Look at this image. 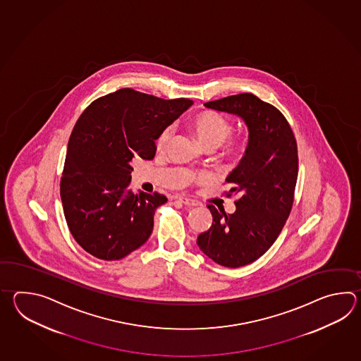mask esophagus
Wrapping results in <instances>:
<instances>
[{
  "label": "esophagus",
  "mask_w": 361,
  "mask_h": 361,
  "mask_svg": "<svg viewBox=\"0 0 361 361\" xmlns=\"http://www.w3.org/2000/svg\"><path fill=\"white\" fill-rule=\"evenodd\" d=\"M178 200H179L182 204H184V205H187V207H197V205H200V202H197V201L187 199V197H179Z\"/></svg>",
  "instance_id": "obj_1"
}]
</instances>
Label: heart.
Masks as SVG:
<instances>
[{
	"label": "heart",
	"mask_w": 361,
	"mask_h": 361,
	"mask_svg": "<svg viewBox=\"0 0 361 361\" xmlns=\"http://www.w3.org/2000/svg\"><path fill=\"white\" fill-rule=\"evenodd\" d=\"M188 126L196 134L200 143L205 148H218L226 143V154L231 160H240L244 157L247 148L246 138L230 139L235 130V123L222 114L207 109L196 115L191 116L188 120ZM173 134V128L168 126L159 134L156 145L159 148L168 146ZM201 178L205 176H200Z\"/></svg>",
	"instance_id": "1"
}]
</instances>
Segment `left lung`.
<instances>
[{
	"instance_id": "8db88e82",
	"label": "left lung",
	"mask_w": 361,
	"mask_h": 361,
	"mask_svg": "<svg viewBox=\"0 0 361 361\" xmlns=\"http://www.w3.org/2000/svg\"><path fill=\"white\" fill-rule=\"evenodd\" d=\"M238 115L249 128V145L227 183V197L238 195L236 212L207 205L213 224L200 233L197 245L215 263L236 269L266 253L292 212L298 178V148L290 125L275 106L250 92L205 103Z\"/></svg>"
}]
</instances>
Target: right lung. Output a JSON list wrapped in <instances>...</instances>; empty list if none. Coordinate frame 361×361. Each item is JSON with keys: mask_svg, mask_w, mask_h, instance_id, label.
Segmentation results:
<instances>
[{"mask_svg": "<svg viewBox=\"0 0 361 361\" xmlns=\"http://www.w3.org/2000/svg\"><path fill=\"white\" fill-rule=\"evenodd\" d=\"M191 99H161L120 89L94 100L71 133L61 199L77 244L103 261H118L146 243L154 210L168 199L130 188V162L152 160L154 140Z\"/></svg>", "mask_w": 361, "mask_h": 361, "instance_id": "obj_1", "label": "right lung"}]
</instances>
